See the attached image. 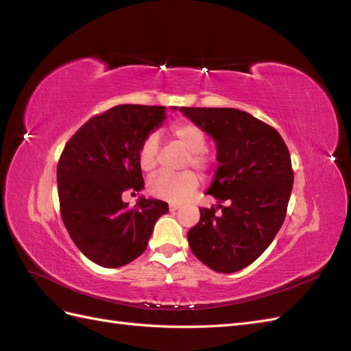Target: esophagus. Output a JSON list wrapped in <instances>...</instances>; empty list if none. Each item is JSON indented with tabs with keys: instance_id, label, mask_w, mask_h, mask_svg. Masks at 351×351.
Listing matches in <instances>:
<instances>
[{
	"instance_id": "esophagus-1",
	"label": "esophagus",
	"mask_w": 351,
	"mask_h": 351,
	"mask_svg": "<svg viewBox=\"0 0 351 351\" xmlns=\"http://www.w3.org/2000/svg\"><path fill=\"white\" fill-rule=\"evenodd\" d=\"M180 206L177 205V204H169V210H171V212H174V210H177Z\"/></svg>"
}]
</instances>
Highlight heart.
<instances>
[{
  "label": "heart",
  "instance_id": "1",
  "mask_svg": "<svg viewBox=\"0 0 351 351\" xmlns=\"http://www.w3.org/2000/svg\"><path fill=\"white\" fill-rule=\"evenodd\" d=\"M169 136L178 141L189 151L184 167H193L200 174H208L212 168V158L206 149V133L193 121L178 120L169 127ZM159 137L156 133L146 134L137 149V164L143 173H152L158 165ZM199 187V178L193 171L182 174H156L149 180L147 190L154 197L180 202L192 195Z\"/></svg>",
  "mask_w": 351,
  "mask_h": 351
}]
</instances>
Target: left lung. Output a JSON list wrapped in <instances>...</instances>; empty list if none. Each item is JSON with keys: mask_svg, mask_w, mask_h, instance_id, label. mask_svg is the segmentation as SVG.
Here are the masks:
<instances>
[{"mask_svg": "<svg viewBox=\"0 0 351 351\" xmlns=\"http://www.w3.org/2000/svg\"><path fill=\"white\" fill-rule=\"evenodd\" d=\"M217 142L218 169L189 246L206 267L237 272L268 249L285 219L294 182L289 147L272 125L236 108H180Z\"/></svg>", "mask_w": 351, "mask_h": 351, "instance_id": "1", "label": "left lung"}]
</instances>
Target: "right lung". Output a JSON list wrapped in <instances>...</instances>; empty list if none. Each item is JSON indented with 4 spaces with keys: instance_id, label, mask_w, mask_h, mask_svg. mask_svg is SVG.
Here are the masks:
<instances>
[{
    "instance_id": "add662e5",
    "label": "right lung",
    "mask_w": 351,
    "mask_h": 351,
    "mask_svg": "<svg viewBox=\"0 0 351 351\" xmlns=\"http://www.w3.org/2000/svg\"><path fill=\"white\" fill-rule=\"evenodd\" d=\"M165 107L117 105L93 115L74 133L57 165L60 214L80 252L104 268H120L146 250L168 204L141 197L130 208L125 192L145 187L137 149L165 119Z\"/></svg>"
}]
</instances>
